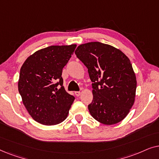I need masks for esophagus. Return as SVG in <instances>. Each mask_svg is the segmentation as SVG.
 Listing matches in <instances>:
<instances>
[{
	"label": "esophagus",
	"mask_w": 159,
	"mask_h": 159,
	"mask_svg": "<svg viewBox=\"0 0 159 159\" xmlns=\"http://www.w3.org/2000/svg\"><path fill=\"white\" fill-rule=\"evenodd\" d=\"M80 94H81L80 91H77V92H75V95H77V96H80Z\"/></svg>",
	"instance_id": "obj_1"
}]
</instances>
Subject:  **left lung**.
Here are the masks:
<instances>
[{
  "mask_svg": "<svg viewBox=\"0 0 159 159\" xmlns=\"http://www.w3.org/2000/svg\"><path fill=\"white\" fill-rule=\"evenodd\" d=\"M77 57L88 68L93 99L91 116L103 125L123 120L133 106L137 88L131 62L120 50L100 42L80 45Z\"/></svg>",
  "mask_w": 159,
  "mask_h": 159,
  "instance_id": "obj_1",
  "label": "left lung"
}]
</instances>
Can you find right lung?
Masks as SVG:
<instances>
[{
	"mask_svg": "<svg viewBox=\"0 0 159 159\" xmlns=\"http://www.w3.org/2000/svg\"><path fill=\"white\" fill-rule=\"evenodd\" d=\"M77 45H51L29 56L20 69L18 88L34 120L45 125L64 121L75 98L63 86L62 69Z\"/></svg>",
	"mask_w": 159,
	"mask_h": 159,
	"instance_id": "1",
	"label": "right lung"
}]
</instances>
